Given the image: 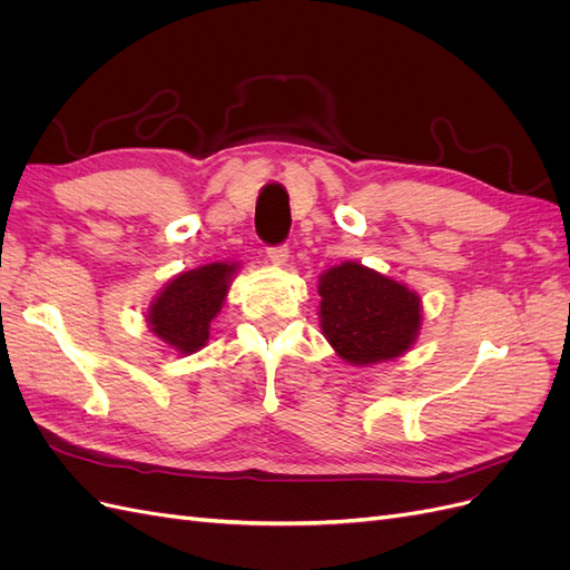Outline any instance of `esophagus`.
<instances>
[{
  "mask_svg": "<svg viewBox=\"0 0 570 570\" xmlns=\"http://www.w3.org/2000/svg\"><path fill=\"white\" fill-rule=\"evenodd\" d=\"M268 262H271L275 268L287 266V262H289L287 247H273V249H268Z\"/></svg>",
  "mask_w": 570,
  "mask_h": 570,
  "instance_id": "34e87169",
  "label": "esophagus"
}]
</instances>
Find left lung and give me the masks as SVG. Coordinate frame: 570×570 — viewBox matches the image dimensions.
<instances>
[{
	"mask_svg": "<svg viewBox=\"0 0 570 570\" xmlns=\"http://www.w3.org/2000/svg\"><path fill=\"white\" fill-rule=\"evenodd\" d=\"M318 321L327 344L350 366H375L404 356L423 325L421 295L358 262L318 275Z\"/></svg>",
	"mask_w": 570,
	"mask_h": 570,
	"instance_id": "1",
	"label": "left lung"
}]
</instances>
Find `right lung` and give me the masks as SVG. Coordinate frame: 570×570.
<instances>
[{
    "instance_id": "right-lung-1",
    "label": "right lung",
    "mask_w": 570,
    "mask_h": 570,
    "mask_svg": "<svg viewBox=\"0 0 570 570\" xmlns=\"http://www.w3.org/2000/svg\"><path fill=\"white\" fill-rule=\"evenodd\" d=\"M239 266V262H214L174 275L147 308L151 335L183 356L204 350Z\"/></svg>"
}]
</instances>
